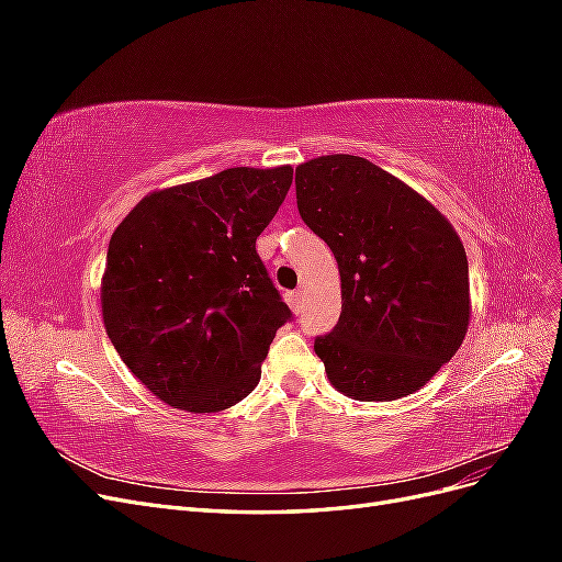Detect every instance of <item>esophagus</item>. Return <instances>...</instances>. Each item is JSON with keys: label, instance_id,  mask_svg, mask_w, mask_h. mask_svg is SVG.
<instances>
[{"label": "esophagus", "instance_id": "34e87169", "mask_svg": "<svg viewBox=\"0 0 562 562\" xmlns=\"http://www.w3.org/2000/svg\"><path fill=\"white\" fill-rule=\"evenodd\" d=\"M285 300H288V304H291L293 307V312H300L302 310V291H291L285 295Z\"/></svg>", "mask_w": 562, "mask_h": 562}]
</instances>
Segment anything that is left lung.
Instances as JSON below:
<instances>
[{"mask_svg":"<svg viewBox=\"0 0 562 562\" xmlns=\"http://www.w3.org/2000/svg\"><path fill=\"white\" fill-rule=\"evenodd\" d=\"M297 211L335 255L342 314L314 339L330 384L356 401H396L427 384L464 342L469 262L452 225L363 157L295 168Z\"/></svg>","mask_w":562,"mask_h":562,"instance_id":"1","label":"left lung"}]
</instances>
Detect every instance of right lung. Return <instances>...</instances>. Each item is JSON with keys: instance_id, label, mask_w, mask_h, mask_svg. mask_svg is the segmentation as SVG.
<instances>
[{"instance_id": "obj_1", "label": "right lung", "mask_w": 562, "mask_h": 562, "mask_svg": "<svg viewBox=\"0 0 562 562\" xmlns=\"http://www.w3.org/2000/svg\"><path fill=\"white\" fill-rule=\"evenodd\" d=\"M291 182V166L227 168L145 196L114 229L100 285L105 330L164 403L217 413L260 382L293 312L255 241Z\"/></svg>"}]
</instances>
